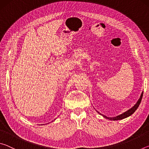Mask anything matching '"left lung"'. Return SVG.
I'll use <instances>...</instances> for the list:
<instances>
[{
	"mask_svg": "<svg viewBox=\"0 0 149 149\" xmlns=\"http://www.w3.org/2000/svg\"><path fill=\"white\" fill-rule=\"evenodd\" d=\"M143 95V92L142 93H141V97H140V98H139V99L138 100L137 102L136 103V104H135L134 107H133L132 108H130V110H128L127 111H126V112H123V114H120V115H119V116H117L114 117V118H109V117L105 116H103V115H102V116H104L105 118H107V119L110 120H122V119H123V118H127V117H128V116H130L133 114V113H134V112H135V110L137 109V108L139 107V106L140 103H141V100H142ZM98 113H99V112H98ZM99 114H100V113H99ZM101 115H102V114H101Z\"/></svg>",
	"mask_w": 149,
	"mask_h": 149,
	"instance_id": "obj_1",
	"label": "left lung"
}]
</instances>
